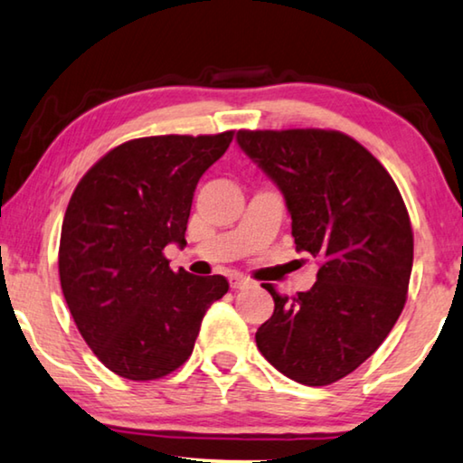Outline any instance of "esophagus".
I'll return each instance as SVG.
<instances>
[{"label":"esophagus","instance_id":"obj_1","mask_svg":"<svg viewBox=\"0 0 463 463\" xmlns=\"http://www.w3.org/2000/svg\"><path fill=\"white\" fill-rule=\"evenodd\" d=\"M250 284H252V281L248 279L246 276H242V273H232V276H230V286L233 288V290H240V288H248Z\"/></svg>","mask_w":463,"mask_h":463}]
</instances>
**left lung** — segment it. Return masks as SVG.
Listing matches in <instances>:
<instances>
[{"label": "left lung", "instance_id": "8db88e82", "mask_svg": "<svg viewBox=\"0 0 463 463\" xmlns=\"http://www.w3.org/2000/svg\"><path fill=\"white\" fill-rule=\"evenodd\" d=\"M238 144L284 194L298 252L319 259L311 290L257 330L263 357L294 382L326 386L357 370L397 324L413 265L401 192L380 160L340 131H238Z\"/></svg>", "mask_w": 463, "mask_h": 463}]
</instances>
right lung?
<instances>
[{
    "label": "right lung",
    "mask_w": 463,
    "mask_h": 463,
    "mask_svg": "<svg viewBox=\"0 0 463 463\" xmlns=\"http://www.w3.org/2000/svg\"><path fill=\"white\" fill-rule=\"evenodd\" d=\"M233 131L131 139L104 154L72 192L58 250L72 319L117 376L146 382L184 365L223 276L173 271L166 244L185 246L198 179Z\"/></svg>",
    "instance_id": "obj_1"
}]
</instances>
